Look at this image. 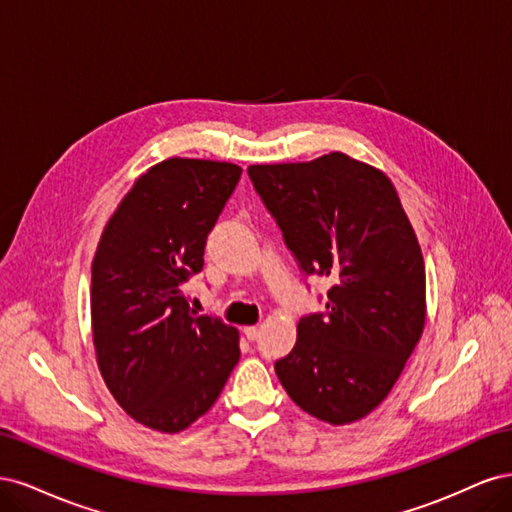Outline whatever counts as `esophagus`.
Instances as JSON below:
<instances>
[{
	"label": "esophagus",
	"instance_id": "esophagus-1",
	"mask_svg": "<svg viewBox=\"0 0 512 512\" xmlns=\"http://www.w3.org/2000/svg\"><path fill=\"white\" fill-rule=\"evenodd\" d=\"M243 335H245L247 339H250V342H254V339L258 337V327H245V329H243Z\"/></svg>",
	"mask_w": 512,
	"mask_h": 512
}]
</instances>
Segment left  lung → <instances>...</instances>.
<instances>
[{
  "instance_id": "left-lung-1",
  "label": "left lung",
  "mask_w": 512,
  "mask_h": 512,
  "mask_svg": "<svg viewBox=\"0 0 512 512\" xmlns=\"http://www.w3.org/2000/svg\"><path fill=\"white\" fill-rule=\"evenodd\" d=\"M254 190L307 275L331 277L327 312L299 320L275 361L290 399L324 423L367 416L391 393L425 327V262L391 179L327 153L254 164Z\"/></svg>"
}]
</instances>
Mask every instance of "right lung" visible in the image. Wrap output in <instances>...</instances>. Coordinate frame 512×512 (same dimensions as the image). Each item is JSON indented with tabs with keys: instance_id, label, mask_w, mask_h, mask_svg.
<instances>
[{
	"instance_id": "right-lung-1",
	"label": "right lung",
	"mask_w": 512,
	"mask_h": 512,
	"mask_svg": "<svg viewBox=\"0 0 512 512\" xmlns=\"http://www.w3.org/2000/svg\"><path fill=\"white\" fill-rule=\"evenodd\" d=\"M239 179L237 164L168 158L134 181L100 237L91 262L98 367L117 404L149 429L190 427L239 361V331L198 316L183 294Z\"/></svg>"
}]
</instances>
